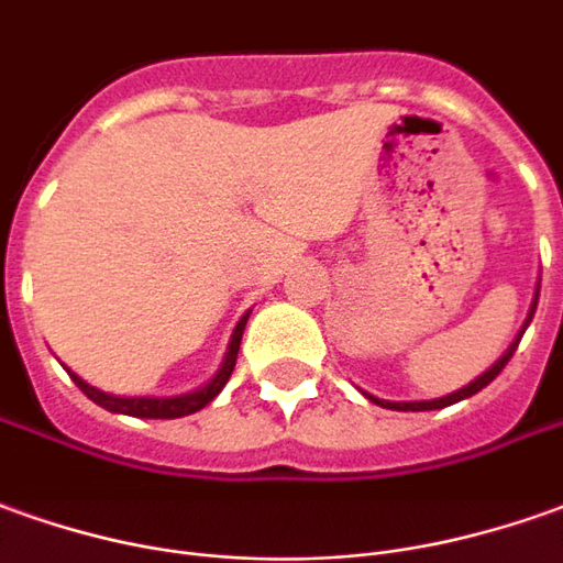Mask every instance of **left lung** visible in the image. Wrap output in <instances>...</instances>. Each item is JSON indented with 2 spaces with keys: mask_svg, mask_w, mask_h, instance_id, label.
<instances>
[{
  "mask_svg": "<svg viewBox=\"0 0 563 563\" xmlns=\"http://www.w3.org/2000/svg\"><path fill=\"white\" fill-rule=\"evenodd\" d=\"M537 300H540V294L533 297V306H530V316H527V324H530V319H533V312H537ZM527 324H525V331H527ZM521 331V333H525ZM518 343H521V336L511 343L509 349H506V355L499 358V362L487 371V374H482V377L475 379V383H468L466 389H460V393H453V395H444V398H435V401H379V398H374V395H367L371 401H377L379 407H389V410H438V407H451L456 405V401H463V398H472L475 393H482L484 386H490L496 377H499V371L509 364V358L515 355V349H518Z\"/></svg>",
  "mask_w": 563,
  "mask_h": 563,
  "instance_id": "left-lung-1",
  "label": "left lung"
}]
</instances>
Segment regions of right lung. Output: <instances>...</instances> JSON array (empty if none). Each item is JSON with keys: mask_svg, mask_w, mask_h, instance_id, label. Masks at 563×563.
I'll return each mask as SVG.
<instances>
[{"mask_svg": "<svg viewBox=\"0 0 563 563\" xmlns=\"http://www.w3.org/2000/svg\"><path fill=\"white\" fill-rule=\"evenodd\" d=\"M244 321H247V316L235 324L230 352H227V362H223V367H220V374H217L205 389H199V393L180 395V398H115V395H107V393H100V389H95V386H88V383H85L81 377H76V374H69V377H73V383H76L81 393L88 395L95 405L107 407V410H112V413L143 417V420H174V417H186V413H196V410H201L208 401H214L217 393L227 386L232 367H235V358H239V343H242Z\"/></svg>", "mask_w": 563, "mask_h": 563, "instance_id": "1", "label": "right lung"}]
</instances>
